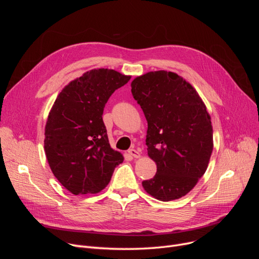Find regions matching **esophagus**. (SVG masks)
<instances>
[{"label":"esophagus","mask_w":259,"mask_h":259,"mask_svg":"<svg viewBox=\"0 0 259 259\" xmlns=\"http://www.w3.org/2000/svg\"><path fill=\"white\" fill-rule=\"evenodd\" d=\"M127 152H128V154H130L131 156H133V158H136V159H138L139 156H140L139 151H138V150H136V149H130V150H128Z\"/></svg>","instance_id":"obj_1"}]
</instances>
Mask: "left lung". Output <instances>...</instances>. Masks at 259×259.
Wrapping results in <instances>:
<instances>
[{"mask_svg":"<svg viewBox=\"0 0 259 259\" xmlns=\"http://www.w3.org/2000/svg\"><path fill=\"white\" fill-rule=\"evenodd\" d=\"M132 94L148 122V155L156 164L144 180L147 193L163 202L190 192L213 152V126L198 92L177 73L160 70L135 77Z\"/></svg>","mask_w":259,"mask_h":259,"instance_id":"left-lung-1","label":"left lung"}]
</instances>
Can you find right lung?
<instances>
[{
    "instance_id": "obj_1",
    "label": "right lung",
    "mask_w": 259,
    "mask_h": 259,
    "mask_svg": "<svg viewBox=\"0 0 259 259\" xmlns=\"http://www.w3.org/2000/svg\"><path fill=\"white\" fill-rule=\"evenodd\" d=\"M131 79L112 69H93L58 94L45 125L44 150L54 176L68 191L95 194L107 187L122 153L110 147L104 108Z\"/></svg>"
}]
</instances>
